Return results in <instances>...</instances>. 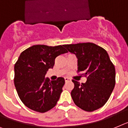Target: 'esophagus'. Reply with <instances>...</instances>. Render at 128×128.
Listing matches in <instances>:
<instances>
[{"label": "esophagus", "instance_id": "34e87169", "mask_svg": "<svg viewBox=\"0 0 128 128\" xmlns=\"http://www.w3.org/2000/svg\"><path fill=\"white\" fill-rule=\"evenodd\" d=\"M64 79H65V81H66V82H68V81H71V80H72L70 78H68V77H65Z\"/></svg>", "mask_w": 128, "mask_h": 128}]
</instances>
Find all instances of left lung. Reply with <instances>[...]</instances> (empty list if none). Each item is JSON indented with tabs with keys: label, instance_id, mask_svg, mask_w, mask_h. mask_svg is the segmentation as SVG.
Instances as JSON below:
<instances>
[{
	"label": "left lung",
	"instance_id": "8db88e82",
	"mask_svg": "<svg viewBox=\"0 0 128 128\" xmlns=\"http://www.w3.org/2000/svg\"><path fill=\"white\" fill-rule=\"evenodd\" d=\"M77 58V70L84 72L86 82L72 80L71 96L82 110L92 112L106 104L115 85V68L107 51L92 43L64 45Z\"/></svg>",
	"mask_w": 128,
	"mask_h": 128
}]
</instances>
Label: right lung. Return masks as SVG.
<instances>
[{
  "mask_svg": "<svg viewBox=\"0 0 128 128\" xmlns=\"http://www.w3.org/2000/svg\"><path fill=\"white\" fill-rule=\"evenodd\" d=\"M64 46L36 45L22 51L15 64L14 84L19 98L29 109L45 112L54 107L65 84L63 77H45L56 56L68 51Z\"/></svg>",
  "mask_w": 128,
  "mask_h": 128,
  "instance_id": "right-lung-1",
  "label": "right lung"
}]
</instances>
